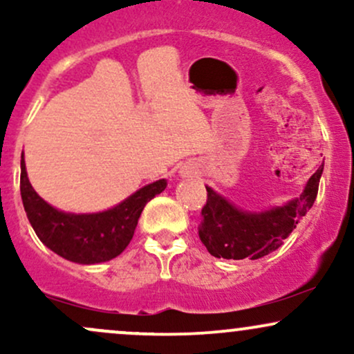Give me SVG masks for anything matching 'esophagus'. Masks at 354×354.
Here are the masks:
<instances>
[{
	"instance_id": "34e87169",
	"label": "esophagus",
	"mask_w": 354,
	"mask_h": 354,
	"mask_svg": "<svg viewBox=\"0 0 354 354\" xmlns=\"http://www.w3.org/2000/svg\"><path fill=\"white\" fill-rule=\"evenodd\" d=\"M188 174H196V169H194V168H189V171H188Z\"/></svg>"
}]
</instances>
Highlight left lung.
<instances>
[{
	"mask_svg": "<svg viewBox=\"0 0 354 354\" xmlns=\"http://www.w3.org/2000/svg\"><path fill=\"white\" fill-rule=\"evenodd\" d=\"M323 166L308 180L303 193L283 206L245 211L206 186L208 200L201 209L200 239L209 254L225 259H258L273 253L290 236L316 200Z\"/></svg>",
	"mask_w": 354,
	"mask_h": 354,
	"instance_id": "left-lung-1",
	"label": "left lung"
}]
</instances>
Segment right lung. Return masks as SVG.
Listing matches in <instances>:
<instances>
[{"label": "right lung", "instance_id": "add662e5", "mask_svg": "<svg viewBox=\"0 0 354 354\" xmlns=\"http://www.w3.org/2000/svg\"><path fill=\"white\" fill-rule=\"evenodd\" d=\"M166 180L146 185L120 205L100 213H64L48 205L28 180L21 156V200L36 236L61 258L80 265H96L116 258L129 245L146 203L166 188Z\"/></svg>", "mask_w": 354, "mask_h": 354}]
</instances>
